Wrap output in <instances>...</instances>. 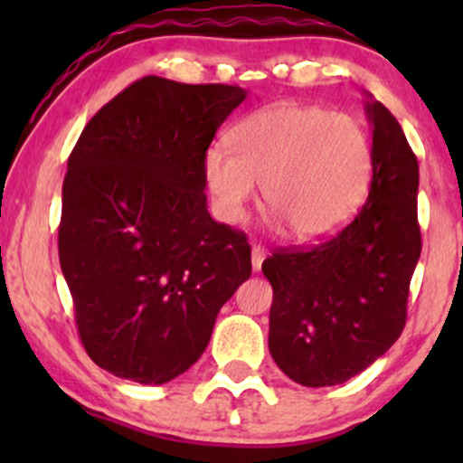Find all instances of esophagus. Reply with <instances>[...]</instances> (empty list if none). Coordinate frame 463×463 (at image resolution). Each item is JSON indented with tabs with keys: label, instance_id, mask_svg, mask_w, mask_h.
<instances>
[{
	"label": "esophagus",
	"instance_id": "34e87169",
	"mask_svg": "<svg viewBox=\"0 0 463 463\" xmlns=\"http://www.w3.org/2000/svg\"><path fill=\"white\" fill-rule=\"evenodd\" d=\"M265 259V250L261 246H254L252 248V269L257 272V269H261V263Z\"/></svg>",
	"mask_w": 463,
	"mask_h": 463
}]
</instances>
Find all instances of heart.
I'll return each mask as SVG.
<instances>
[{"instance_id": "heart-1", "label": "heart", "mask_w": 463, "mask_h": 463, "mask_svg": "<svg viewBox=\"0 0 463 463\" xmlns=\"http://www.w3.org/2000/svg\"><path fill=\"white\" fill-rule=\"evenodd\" d=\"M231 152L211 147L204 174L220 213L239 222L263 184V204L287 235L322 241L357 213L374 167L372 141L350 115L280 102L228 132Z\"/></svg>"}]
</instances>
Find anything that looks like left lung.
Masks as SVG:
<instances>
[{"label":"left lung","mask_w":463,"mask_h":463,"mask_svg":"<svg viewBox=\"0 0 463 463\" xmlns=\"http://www.w3.org/2000/svg\"><path fill=\"white\" fill-rule=\"evenodd\" d=\"M370 194L337 235L279 250L261 269L274 289L269 353L296 383H346L401 337L409 283L422 250L418 158L396 117L368 95Z\"/></svg>","instance_id":"obj_1"}]
</instances>
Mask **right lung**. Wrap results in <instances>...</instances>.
<instances>
[{
  "instance_id": "obj_1",
  "label": "right lung",
  "mask_w": 463,
  "mask_h": 463,
  "mask_svg": "<svg viewBox=\"0 0 463 463\" xmlns=\"http://www.w3.org/2000/svg\"><path fill=\"white\" fill-rule=\"evenodd\" d=\"M246 95L146 76L95 113L69 156L61 269L84 350L119 379L187 372L250 279L246 235L217 224L204 194L206 150Z\"/></svg>"
}]
</instances>
